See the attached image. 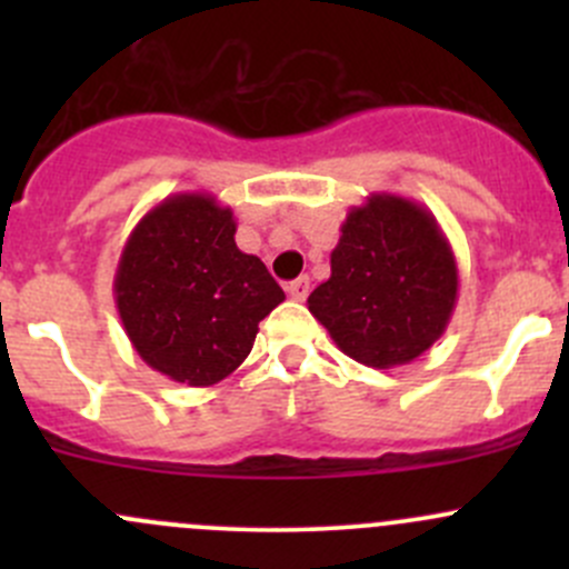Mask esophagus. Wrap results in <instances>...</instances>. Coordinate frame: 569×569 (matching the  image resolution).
<instances>
[{
	"instance_id": "obj_1",
	"label": "esophagus",
	"mask_w": 569,
	"mask_h": 569,
	"mask_svg": "<svg viewBox=\"0 0 569 569\" xmlns=\"http://www.w3.org/2000/svg\"><path fill=\"white\" fill-rule=\"evenodd\" d=\"M286 289H289V295H291V300H306L308 297V291H311V280L306 278V274H300V278L297 280H291L289 286H286Z\"/></svg>"
}]
</instances>
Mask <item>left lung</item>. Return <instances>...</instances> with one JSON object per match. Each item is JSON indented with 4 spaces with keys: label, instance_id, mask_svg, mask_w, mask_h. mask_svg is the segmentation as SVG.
Listing matches in <instances>:
<instances>
[{
    "label": "left lung",
    "instance_id": "left-lung-1",
    "mask_svg": "<svg viewBox=\"0 0 569 569\" xmlns=\"http://www.w3.org/2000/svg\"><path fill=\"white\" fill-rule=\"evenodd\" d=\"M457 286L455 250L432 211L375 192L349 209L330 252V278L311 291L308 311L343 355L393 369L443 336Z\"/></svg>",
    "mask_w": 569,
    "mask_h": 569
}]
</instances>
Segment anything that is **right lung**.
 <instances>
[{
	"label": "right lung",
	"instance_id": "right-lung-1",
	"mask_svg": "<svg viewBox=\"0 0 569 569\" xmlns=\"http://www.w3.org/2000/svg\"><path fill=\"white\" fill-rule=\"evenodd\" d=\"M233 233V211L214 194L181 192L153 206L120 252L112 289L126 336L173 382L226 380L250 355L258 321L286 300Z\"/></svg>",
	"mask_w": 569,
	"mask_h": 569
}]
</instances>
